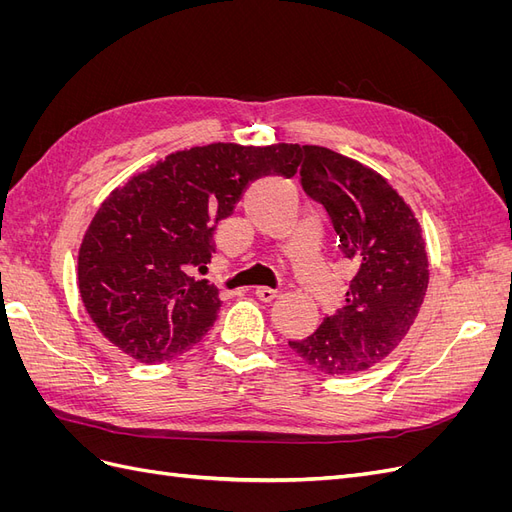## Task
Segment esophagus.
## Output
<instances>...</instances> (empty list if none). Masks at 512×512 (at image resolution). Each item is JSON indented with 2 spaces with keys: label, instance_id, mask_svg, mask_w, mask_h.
I'll use <instances>...</instances> for the list:
<instances>
[{
  "label": "esophagus",
  "instance_id": "34e87169",
  "mask_svg": "<svg viewBox=\"0 0 512 512\" xmlns=\"http://www.w3.org/2000/svg\"><path fill=\"white\" fill-rule=\"evenodd\" d=\"M256 297H258L262 303H271V301L277 297V290L267 288V286H260V288H256Z\"/></svg>",
  "mask_w": 512,
  "mask_h": 512
}]
</instances>
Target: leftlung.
<instances>
[{
    "label": "left lung",
    "mask_w": 512,
    "mask_h": 512,
    "mask_svg": "<svg viewBox=\"0 0 512 512\" xmlns=\"http://www.w3.org/2000/svg\"><path fill=\"white\" fill-rule=\"evenodd\" d=\"M301 185L329 213L342 256L354 265L346 305L297 342L294 354L329 376H354L404 339L429 284L425 237L393 185L342 153L301 147Z\"/></svg>",
    "instance_id": "obj_1"
}]
</instances>
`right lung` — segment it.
<instances>
[{
  "mask_svg": "<svg viewBox=\"0 0 512 512\" xmlns=\"http://www.w3.org/2000/svg\"><path fill=\"white\" fill-rule=\"evenodd\" d=\"M301 147L211 143L170 153L106 196L79 250V290L89 318L121 352L164 363L198 344L222 305L194 280L213 254V230L247 183L290 179Z\"/></svg>",
  "mask_w": 512,
  "mask_h": 512,
  "instance_id": "obj_1",
  "label": "right lung"
}]
</instances>
